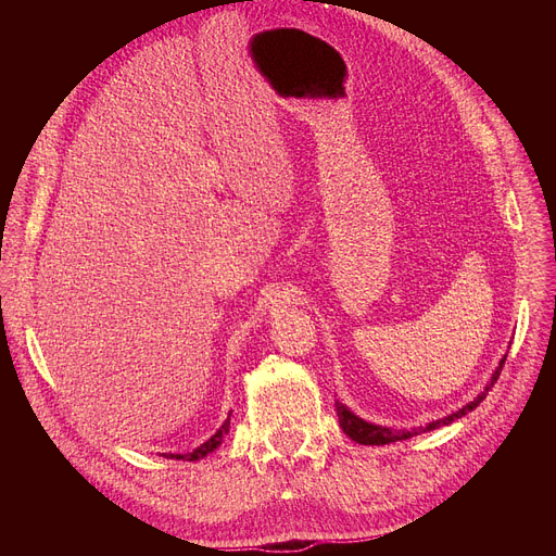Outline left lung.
Returning <instances> with one entry per match:
<instances>
[{
  "instance_id": "obj_1",
  "label": "left lung",
  "mask_w": 556,
  "mask_h": 556,
  "mask_svg": "<svg viewBox=\"0 0 556 556\" xmlns=\"http://www.w3.org/2000/svg\"><path fill=\"white\" fill-rule=\"evenodd\" d=\"M506 357H508V355H503V359L498 362L496 371L492 374L490 382H486V387H484V392H480L473 401H468L466 406H462L457 413H452V415H447V417L433 419V422H429V425H425V427H415V429H410V431H408V429H390V427H382V425L366 422V419H362L359 415L352 413L348 406H343L341 401H336V413H339L341 429L350 435L352 441L359 443V445H387V443H396V441H408V439H413V435H417V433H425V431H433V429L447 427V425L454 422V419H459V417H464L466 413L476 410V408L480 406V403H482L484 396H486V392H490L492 387H494V382L498 380L501 368H503V364H506Z\"/></svg>"
}]
</instances>
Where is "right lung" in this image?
<instances>
[{
    "label": "right lung",
    "instance_id": "add662e5",
    "mask_svg": "<svg viewBox=\"0 0 556 556\" xmlns=\"http://www.w3.org/2000/svg\"><path fill=\"white\" fill-rule=\"evenodd\" d=\"M229 417H231V413H229ZM229 417L225 419L223 427L217 429V431L211 435V439H208L204 445H199L197 450H192V452H188V454H164V457H172V459H182V462H197V459H204L206 454H211L213 450L220 447V443L225 441V435L229 433Z\"/></svg>",
    "mask_w": 556,
    "mask_h": 556
}]
</instances>
